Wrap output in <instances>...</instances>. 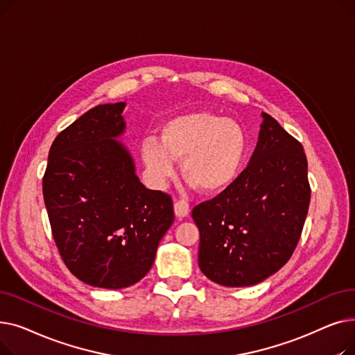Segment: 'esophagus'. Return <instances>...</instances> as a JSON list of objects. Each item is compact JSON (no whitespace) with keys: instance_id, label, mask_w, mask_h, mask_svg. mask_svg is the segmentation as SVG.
Returning <instances> with one entry per match:
<instances>
[{"instance_id":"1","label":"esophagus","mask_w":355,"mask_h":355,"mask_svg":"<svg viewBox=\"0 0 355 355\" xmlns=\"http://www.w3.org/2000/svg\"><path fill=\"white\" fill-rule=\"evenodd\" d=\"M174 211H175V216L178 218H182V217H187L189 213H190V206L185 201H181V200H177L174 202Z\"/></svg>"}]
</instances>
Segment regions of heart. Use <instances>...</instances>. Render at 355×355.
Listing matches in <instances>:
<instances>
[{
  "label": "heart",
  "mask_w": 355,
  "mask_h": 355,
  "mask_svg": "<svg viewBox=\"0 0 355 355\" xmlns=\"http://www.w3.org/2000/svg\"><path fill=\"white\" fill-rule=\"evenodd\" d=\"M248 153L243 128L213 112H190L168 119L157 138L141 145L148 178L162 187L175 174V161L191 185L206 194H218L237 180Z\"/></svg>",
  "instance_id": "b5f03b06"
}]
</instances>
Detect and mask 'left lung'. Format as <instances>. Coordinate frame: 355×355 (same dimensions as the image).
Returning <instances> with one entry per match:
<instances>
[{"label":"left lung","instance_id":"left-lung-1","mask_svg":"<svg viewBox=\"0 0 355 355\" xmlns=\"http://www.w3.org/2000/svg\"><path fill=\"white\" fill-rule=\"evenodd\" d=\"M250 162L234 184L193 209L198 266L230 288L257 285L291 259L308 214V162L300 141L262 114Z\"/></svg>","mask_w":355,"mask_h":355}]
</instances>
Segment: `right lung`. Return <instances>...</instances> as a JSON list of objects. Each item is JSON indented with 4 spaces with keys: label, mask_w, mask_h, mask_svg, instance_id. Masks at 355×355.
<instances>
[{
    "label": "right lung",
    "mask_w": 355,
    "mask_h": 355,
    "mask_svg": "<svg viewBox=\"0 0 355 355\" xmlns=\"http://www.w3.org/2000/svg\"><path fill=\"white\" fill-rule=\"evenodd\" d=\"M125 102L99 105L55 137L43 177L51 233L82 282L128 288L151 269L174 221L171 197L139 181L128 149Z\"/></svg>",
    "instance_id": "add662e5"
}]
</instances>
